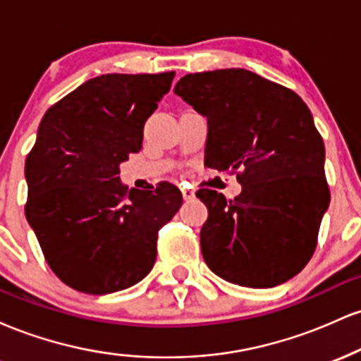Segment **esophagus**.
Returning a JSON list of instances; mask_svg holds the SVG:
<instances>
[{
  "instance_id": "34e87169",
  "label": "esophagus",
  "mask_w": 361,
  "mask_h": 361,
  "mask_svg": "<svg viewBox=\"0 0 361 361\" xmlns=\"http://www.w3.org/2000/svg\"><path fill=\"white\" fill-rule=\"evenodd\" d=\"M181 195H183L185 200H190V198L195 197V192L192 188H186V186H183V188H181Z\"/></svg>"
}]
</instances>
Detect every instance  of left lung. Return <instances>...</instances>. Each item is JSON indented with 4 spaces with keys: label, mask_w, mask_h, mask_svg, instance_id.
Instances as JSON below:
<instances>
[{
    "label": "left lung",
    "mask_w": 361,
    "mask_h": 361,
    "mask_svg": "<svg viewBox=\"0 0 361 361\" xmlns=\"http://www.w3.org/2000/svg\"><path fill=\"white\" fill-rule=\"evenodd\" d=\"M175 93L207 117L205 164L235 173L243 192L197 197L209 209L200 231L207 267L231 283L276 287L317 246L329 205L324 142L295 91L246 69L186 74Z\"/></svg>",
    "instance_id": "left-lung-1"
}]
</instances>
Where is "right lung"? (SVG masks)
Wrapping results in <instances>:
<instances>
[{
    "mask_svg": "<svg viewBox=\"0 0 361 361\" xmlns=\"http://www.w3.org/2000/svg\"><path fill=\"white\" fill-rule=\"evenodd\" d=\"M175 71L103 74L45 111L25 161V215L57 279L103 295L135 285L156 261L157 233L178 212L175 185L127 190L118 164L142 147L149 115Z\"/></svg>",
    "mask_w": 361,
    "mask_h": 361,
    "instance_id": "add662e5",
    "label": "right lung"
}]
</instances>
